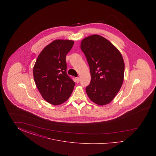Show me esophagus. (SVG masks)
<instances>
[{
  "label": "esophagus",
  "mask_w": 156,
  "mask_h": 156,
  "mask_svg": "<svg viewBox=\"0 0 156 156\" xmlns=\"http://www.w3.org/2000/svg\"><path fill=\"white\" fill-rule=\"evenodd\" d=\"M76 82L77 83H78L80 81V78L79 77H77V78H76Z\"/></svg>",
  "instance_id": "esophagus-1"
}]
</instances>
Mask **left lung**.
<instances>
[{"label": "left lung", "instance_id": "8db88e82", "mask_svg": "<svg viewBox=\"0 0 156 156\" xmlns=\"http://www.w3.org/2000/svg\"><path fill=\"white\" fill-rule=\"evenodd\" d=\"M81 49L89 64L91 76L86 87L88 96L98 105L109 104L123 82L125 62L121 53L109 40L98 34L83 38Z\"/></svg>", "mask_w": 156, "mask_h": 156}]
</instances>
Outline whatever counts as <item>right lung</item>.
I'll list each match as a JSON object with an SVG mask.
<instances>
[{
  "instance_id": "obj_1",
  "label": "right lung",
  "mask_w": 156,
  "mask_h": 156,
  "mask_svg": "<svg viewBox=\"0 0 156 156\" xmlns=\"http://www.w3.org/2000/svg\"><path fill=\"white\" fill-rule=\"evenodd\" d=\"M74 41L55 40L40 53L33 68L37 89L45 101L53 105L67 101L74 88L75 82L67 74L66 55Z\"/></svg>"
}]
</instances>
